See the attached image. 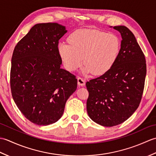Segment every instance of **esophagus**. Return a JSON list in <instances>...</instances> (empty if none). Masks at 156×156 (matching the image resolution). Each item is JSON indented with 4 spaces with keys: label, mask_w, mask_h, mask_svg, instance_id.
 Instances as JSON below:
<instances>
[{
    "label": "esophagus",
    "mask_w": 156,
    "mask_h": 156,
    "mask_svg": "<svg viewBox=\"0 0 156 156\" xmlns=\"http://www.w3.org/2000/svg\"><path fill=\"white\" fill-rule=\"evenodd\" d=\"M78 84L79 86H81V87H83V86L85 85V81L84 80V79H82L80 77L78 78Z\"/></svg>",
    "instance_id": "obj_1"
}]
</instances>
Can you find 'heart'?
<instances>
[{"instance_id": "1", "label": "heart", "mask_w": 156, "mask_h": 156, "mask_svg": "<svg viewBox=\"0 0 156 156\" xmlns=\"http://www.w3.org/2000/svg\"><path fill=\"white\" fill-rule=\"evenodd\" d=\"M68 41L69 44L62 42L58 45L65 68L75 71L84 61V74H104L115 64L121 50V41L117 35L92 29L74 31Z\"/></svg>"}]
</instances>
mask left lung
<instances>
[{"instance_id": "obj_1", "label": "left lung", "mask_w": 156, "mask_h": 156, "mask_svg": "<svg viewBox=\"0 0 156 156\" xmlns=\"http://www.w3.org/2000/svg\"><path fill=\"white\" fill-rule=\"evenodd\" d=\"M110 27L121 35L119 57L108 72L86 84L88 115L105 127L122 123L137 110L146 76L145 55L133 33L125 26Z\"/></svg>"}]
</instances>
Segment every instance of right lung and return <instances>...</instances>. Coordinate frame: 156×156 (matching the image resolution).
<instances>
[{"label":"right lung","instance_id":"add662e5","mask_svg":"<svg viewBox=\"0 0 156 156\" xmlns=\"http://www.w3.org/2000/svg\"><path fill=\"white\" fill-rule=\"evenodd\" d=\"M57 23H38L20 40L11 59V88L15 104L38 125L57 122L77 88V79L61 68L59 40L67 33Z\"/></svg>","mask_w":156,"mask_h":156}]
</instances>
